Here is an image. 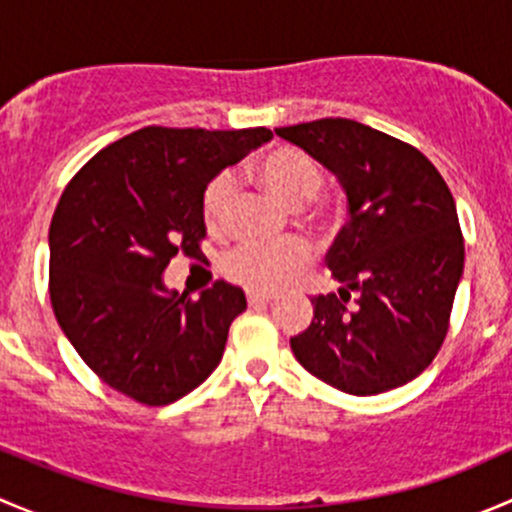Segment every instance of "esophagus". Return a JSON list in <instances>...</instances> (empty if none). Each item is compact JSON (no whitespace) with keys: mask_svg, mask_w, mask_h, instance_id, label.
<instances>
[{"mask_svg":"<svg viewBox=\"0 0 512 512\" xmlns=\"http://www.w3.org/2000/svg\"><path fill=\"white\" fill-rule=\"evenodd\" d=\"M270 302H272V294L247 289V304H250V307H260V304H270Z\"/></svg>","mask_w":512,"mask_h":512,"instance_id":"esophagus-1","label":"esophagus"}]
</instances>
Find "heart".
Segmentation results:
<instances>
[{
	"label": "heart",
	"instance_id": "1",
	"mask_svg": "<svg viewBox=\"0 0 512 512\" xmlns=\"http://www.w3.org/2000/svg\"><path fill=\"white\" fill-rule=\"evenodd\" d=\"M257 175L267 190L277 195L289 208H299L322 190L324 173L322 165L312 156L297 148H275L257 163ZM235 198V175L220 173L205 185L203 190V220L208 230L218 232L225 227L230 203ZM312 262V250L299 237H289L275 245H260V242H240L225 252L220 260V270L227 280L237 285L255 289V292H275L287 287L304 267Z\"/></svg>",
	"mask_w": 512,
	"mask_h": 512
}]
</instances>
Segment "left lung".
<instances>
[{
    "label": "left lung",
    "mask_w": 512,
    "mask_h": 512,
    "mask_svg": "<svg viewBox=\"0 0 512 512\" xmlns=\"http://www.w3.org/2000/svg\"><path fill=\"white\" fill-rule=\"evenodd\" d=\"M275 133L337 175L349 208L327 252L342 287L312 299V324L289 339L294 356L344 394L409 384L446 339L463 275L466 250L446 180L414 146L349 118Z\"/></svg>",
    "instance_id": "1"
}]
</instances>
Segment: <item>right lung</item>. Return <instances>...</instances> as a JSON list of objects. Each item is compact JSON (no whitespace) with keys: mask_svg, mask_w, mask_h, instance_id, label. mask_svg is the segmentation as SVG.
<instances>
[{"mask_svg":"<svg viewBox=\"0 0 512 512\" xmlns=\"http://www.w3.org/2000/svg\"><path fill=\"white\" fill-rule=\"evenodd\" d=\"M270 138V128L148 126L66 185L49 227L51 307L103 384L165 406L220 364L245 292L218 280L190 299L168 292L163 272L175 255L203 257L205 185Z\"/></svg>","mask_w":512,"mask_h":512,"instance_id":"add662e5","label":"right lung"}]
</instances>
